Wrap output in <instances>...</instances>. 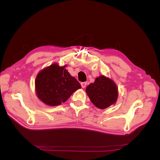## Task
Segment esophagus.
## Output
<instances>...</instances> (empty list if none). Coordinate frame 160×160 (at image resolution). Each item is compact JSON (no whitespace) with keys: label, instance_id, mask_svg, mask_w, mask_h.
<instances>
[{"label":"esophagus","instance_id":"esophagus-1","mask_svg":"<svg viewBox=\"0 0 160 160\" xmlns=\"http://www.w3.org/2000/svg\"><path fill=\"white\" fill-rule=\"evenodd\" d=\"M81 87L83 88H86V85H87V82H82V83H81Z\"/></svg>","mask_w":160,"mask_h":160}]
</instances>
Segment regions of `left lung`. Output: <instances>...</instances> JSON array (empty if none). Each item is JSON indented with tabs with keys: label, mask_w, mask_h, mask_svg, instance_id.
I'll list each match as a JSON object with an SVG mask.
<instances>
[{
	"label": "left lung",
	"mask_w": 160,
	"mask_h": 160,
	"mask_svg": "<svg viewBox=\"0 0 160 160\" xmlns=\"http://www.w3.org/2000/svg\"><path fill=\"white\" fill-rule=\"evenodd\" d=\"M89 99L97 108L105 109L115 103L118 91L114 82L104 76L96 78L93 83L86 88Z\"/></svg>",
	"instance_id": "obj_1"
}]
</instances>
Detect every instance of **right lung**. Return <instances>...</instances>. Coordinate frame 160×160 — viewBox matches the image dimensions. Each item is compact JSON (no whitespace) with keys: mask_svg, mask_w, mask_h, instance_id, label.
Returning a JSON list of instances; mask_svg holds the SVG:
<instances>
[{"mask_svg":"<svg viewBox=\"0 0 160 160\" xmlns=\"http://www.w3.org/2000/svg\"><path fill=\"white\" fill-rule=\"evenodd\" d=\"M35 88L38 98L43 103L55 106L66 101L73 92L81 88V85L71 76L65 66L52 64L37 75Z\"/></svg>","mask_w":160,"mask_h":160,"instance_id":"right-lung-1","label":"right lung"}]
</instances>
